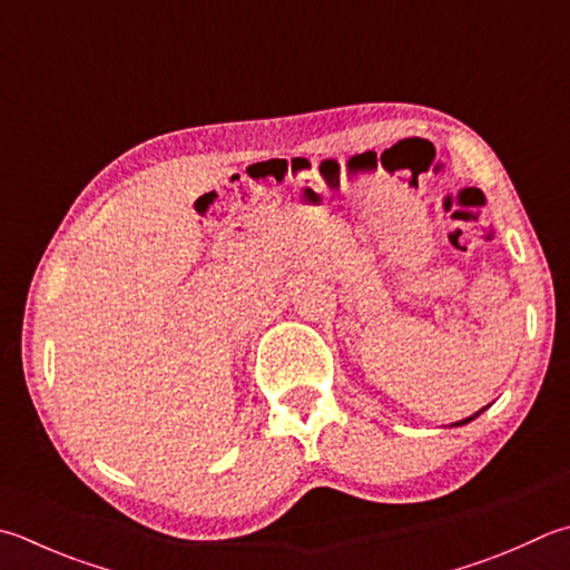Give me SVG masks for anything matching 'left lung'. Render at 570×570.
Listing matches in <instances>:
<instances>
[{"label":"left lung","mask_w":570,"mask_h":570,"mask_svg":"<svg viewBox=\"0 0 570 570\" xmlns=\"http://www.w3.org/2000/svg\"><path fill=\"white\" fill-rule=\"evenodd\" d=\"M489 410V404L484 406V410H479L476 414H471V416H466V419H461V422H454V424H449V426H464V424H469V422H474V419L481 414V412H487Z\"/></svg>","instance_id":"8db88e82"}]
</instances>
